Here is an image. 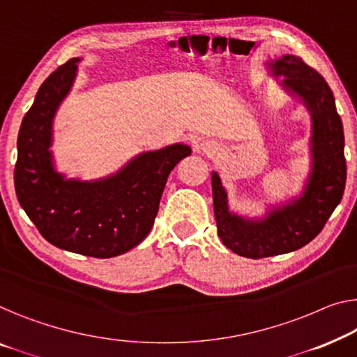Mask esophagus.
<instances>
[{"label":"esophagus","instance_id":"1","mask_svg":"<svg viewBox=\"0 0 357 357\" xmlns=\"http://www.w3.org/2000/svg\"><path fill=\"white\" fill-rule=\"evenodd\" d=\"M197 149H199L200 152L208 153V155H213V153L218 152V146L213 141H202L200 144L197 146Z\"/></svg>","mask_w":357,"mask_h":357}]
</instances>
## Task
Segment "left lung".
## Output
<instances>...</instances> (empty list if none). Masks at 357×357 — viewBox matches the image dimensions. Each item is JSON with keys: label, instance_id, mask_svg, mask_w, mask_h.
Masks as SVG:
<instances>
[{"label": "left lung", "instance_id": "left-lung-1", "mask_svg": "<svg viewBox=\"0 0 357 357\" xmlns=\"http://www.w3.org/2000/svg\"><path fill=\"white\" fill-rule=\"evenodd\" d=\"M266 68L310 112L311 165L300 194L269 204L264 215L253 218L231 211L220 174L211 173L218 236L234 253L253 259L295 252L310 243L342 202L347 183L343 123L326 79L294 54L266 61Z\"/></svg>", "mask_w": 357, "mask_h": 357}]
</instances>
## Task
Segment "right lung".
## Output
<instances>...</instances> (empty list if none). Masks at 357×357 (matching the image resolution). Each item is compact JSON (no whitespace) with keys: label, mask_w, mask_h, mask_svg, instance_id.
<instances>
[{"label":"right lung","mask_w":357,"mask_h":357,"mask_svg":"<svg viewBox=\"0 0 357 357\" xmlns=\"http://www.w3.org/2000/svg\"><path fill=\"white\" fill-rule=\"evenodd\" d=\"M82 57L45 79L17 136L15 194L26 216L52 245L94 258L135 248L153 226L172 169L190 155L185 144L137 153L104 178H68L56 167L54 119L72 91Z\"/></svg>","instance_id":"1"}]
</instances>
